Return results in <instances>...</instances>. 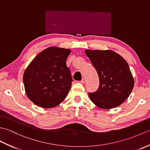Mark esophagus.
Returning a JSON list of instances; mask_svg holds the SVG:
<instances>
[{
    "instance_id": "1",
    "label": "esophagus",
    "mask_w": 150,
    "mask_h": 150,
    "mask_svg": "<svg viewBox=\"0 0 150 150\" xmlns=\"http://www.w3.org/2000/svg\"><path fill=\"white\" fill-rule=\"evenodd\" d=\"M82 84H84L85 82H86V79H85V78H83L82 79V80L80 81Z\"/></svg>"
}]
</instances>
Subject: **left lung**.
Masks as SVG:
<instances>
[{
	"label": "left lung",
	"mask_w": 150,
	"mask_h": 150,
	"mask_svg": "<svg viewBox=\"0 0 150 150\" xmlns=\"http://www.w3.org/2000/svg\"><path fill=\"white\" fill-rule=\"evenodd\" d=\"M96 69L99 86L89 93L93 103L103 109L119 106L129 96L134 86L129 65L124 58L111 50H85Z\"/></svg>",
	"instance_id": "obj_1"
}]
</instances>
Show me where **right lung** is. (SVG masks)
<instances>
[{"instance_id":"add662e5","label":"right lung","mask_w":150,"mask_h":150,"mask_svg":"<svg viewBox=\"0 0 150 150\" xmlns=\"http://www.w3.org/2000/svg\"><path fill=\"white\" fill-rule=\"evenodd\" d=\"M70 53L69 49L47 47L38 54L25 70V91L38 106L55 107L68 95L73 81L66 64Z\"/></svg>"}]
</instances>
